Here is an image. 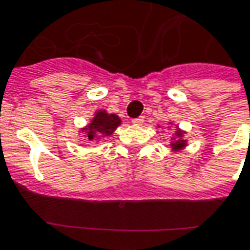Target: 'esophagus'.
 <instances>
[{"label":"esophagus","instance_id":"1","mask_svg":"<svg viewBox=\"0 0 250 250\" xmlns=\"http://www.w3.org/2000/svg\"><path fill=\"white\" fill-rule=\"evenodd\" d=\"M143 122H144V116H139V118H135V119H132V123L136 125H143Z\"/></svg>","mask_w":250,"mask_h":250}]
</instances>
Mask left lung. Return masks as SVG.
<instances>
[{
  "label": "left lung",
  "mask_w": 250,
  "mask_h": 250,
  "mask_svg": "<svg viewBox=\"0 0 250 250\" xmlns=\"http://www.w3.org/2000/svg\"><path fill=\"white\" fill-rule=\"evenodd\" d=\"M180 135H182V132H179V136H180ZM184 144H186L184 143V140L179 139L172 144V147H173V149H179V148H182V147H184Z\"/></svg>",
  "instance_id": "left-lung-1"
}]
</instances>
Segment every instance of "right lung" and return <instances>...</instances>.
<instances>
[{
  "instance_id": "1",
  "label": "right lung",
  "mask_w": 250,
  "mask_h": 250,
  "mask_svg": "<svg viewBox=\"0 0 250 250\" xmlns=\"http://www.w3.org/2000/svg\"><path fill=\"white\" fill-rule=\"evenodd\" d=\"M119 125L120 119L115 114H106L104 111H99L97 116L92 119L91 125H88V140H98L102 136H108Z\"/></svg>"
}]
</instances>
